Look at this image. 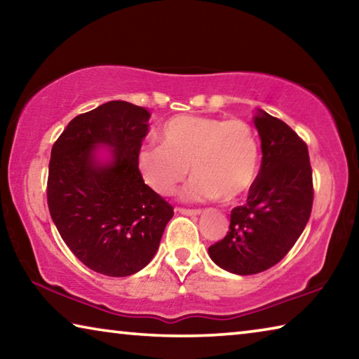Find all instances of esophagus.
Instances as JSON below:
<instances>
[{
  "mask_svg": "<svg viewBox=\"0 0 359 359\" xmlns=\"http://www.w3.org/2000/svg\"><path fill=\"white\" fill-rule=\"evenodd\" d=\"M179 214L182 215H187V217H196V215H201V210L199 209H177Z\"/></svg>",
  "mask_w": 359,
  "mask_h": 359,
  "instance_id": "obj_1",
  "label": "esophagus"
}]
</instances>
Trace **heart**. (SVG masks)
Returning a JSON list of instances; mask_svg holds the SVG:
<instances>
[{"mask_svg": "<svg viewBox=\"0 0 359 359\" xmlns=\"http://www.w3.org/2000/svg\"><path fill=\"white\" fill-rule=\"evenodd\" d=\"M258 160L257 136L245 121L179 115L163 126L161 145L139 149L136 165L145 184L163 196L174 193L191 166L194 177L182 199L233 203L252 188Z\"/></svg>", "mask_w": 359, "mask_h": 359, "instance_id": "b5f03b06", "label": "heart"}]
</instances>
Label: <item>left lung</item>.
Here are the masks:
<instances>
[{"instance_id":"8db88e82","label":"left lung","mask_w":359,"mask_h":359,"mask_svg":"<svg viewBox=\"0 0 359 359\" xmlns=\"http://www.w3.org/2000/svg\"><path fill=\"white\" fill-rule=\"evenodd\" d=\"M261 139V168L244 205L231 210L224 239L209 247L222 269L252 276L277 264L299 239L313 203L312 168L302 139L258 109L253 117Z\"/></svg>"}]
</instances>
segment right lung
<instances>
[{
    "label": "right lung",
    "instance_id": "add662e5",
    "mask_svg": "<svg viewBox=\"0 0 359 359\" xmlns=\"http://www.w3.org/2000/svg\"><path fill=\"white\" fill-rule=\"evenodd\" d=\"M149 118L141 106L109 101L72 118L52 147L47 182L52 220L69 250L109 277L144 269L174 215L137 171Z\"/></svg>",
    "mask_w": 359,
    "mask_h": 359
}]
</instances>
